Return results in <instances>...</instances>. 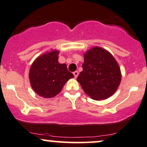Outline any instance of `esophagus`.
Returning a JSON list of instances; mask_svg holds the SVG:
<instances>
[{
	"instance_id": "obj_1",
	"label": "esophagus",
	"mask_w": 147,
	"mask_h": 147,
	"mask_svg": "<svg viewBox=\"0 0 147 147\" xmlns=\"http://www.w3.org/2000/svg\"><path fill=\"white\" fill-rule=\"evenodd\" d=\"M74 77H75V78H76L78 77V71H76L74 72Z\"/></svg>"
}]
</instances>
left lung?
Returning <instances> with one entry per match:
<instances>
[{"mask_svg":"<svg viewBox=\"0 0 147 147\" xmlns=\"http://www.w3.org/2000/svg\"><path fill=\"white\" fill-rule=\"evenodd\" d=\"M83 70L77 81L86 94L96 100L111 97L121 82V71L107 50L94 47L84 53Z\"/></svg>","mask_w":147,"mask_h":147,"instance_id":"1","label":"left lung"}]
</instances>
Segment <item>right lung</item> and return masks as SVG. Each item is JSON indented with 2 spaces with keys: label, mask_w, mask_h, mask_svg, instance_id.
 Masks as SVG:
<instances>
[{
  "label": "right lung",
  "mask_w": 147,
  "mask_h": 147,
  "mask_svg": "<svg viewBox=\"0 0 147 147\" xmlns=\"http://www.w3.org/2000/svg\"><path fill=\"white\" fill-rule=\"evenodd\" d=\"M58 50H51L40 55L30 67L29 78L32 89L45 98H53L61 91L65 84L74 77L66 64L58 62Z\"/></svg>",
  "instance_id": "right-lung-1"
}]
</instances>
